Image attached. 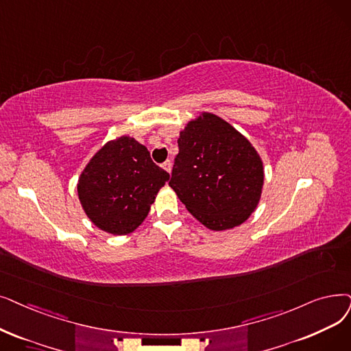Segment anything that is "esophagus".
I'll use <instances>...</instances> for the list:
<instances>
[{"label":"esophagus","mask_w":351,"mask_h":351,"mask_svg":"<svg viewBox=\"0 0 351 351\" xmlns=\"http://www.w3.org/2000/svg\"><path fill=\"white\" fill-rule=\"evenodd\" d=\"M162 167L166 171V172H172V162L171 160H166L165 163H162Z\"/></svg>","instance_id":"obj_1"}]
</instances>
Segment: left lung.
Instances as JSON below:
<instances>
[{
	"label": "left lung",
	"mask_w": 351,
	"mask_h": 351,
	"mask_svg": "<svg viewBox=\"0 0 351 351\" xmlns=\"http://www.w3.org/2000/svg\"><path fill=\"white\" fill-rule=\"evenodd\" d=\"M169 186L192 215L212 231L245 222L264 186L263 159L222 117L201 112L179 133Z\"/></svg>",
	"instance_id": "1"
}]
</instances>
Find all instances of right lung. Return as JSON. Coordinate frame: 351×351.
<instances>
[{
    "mask_svg": "<svg viewBox=\"0 0 351 351\" xmlns=\"http://www.w3.org/2000/svg\"><path fill=\"white\" fill-rule=\"evenodd\" d=\"M169 173L130 136L104 143L84 166L77 195L87 218L112 235H129L142 225Z\"/></svg>",
    "mask_w": 351,
    "mask_h": 351,
    "instance_id": "obj_1",
    "label": "right lung"
}]
</instances>
